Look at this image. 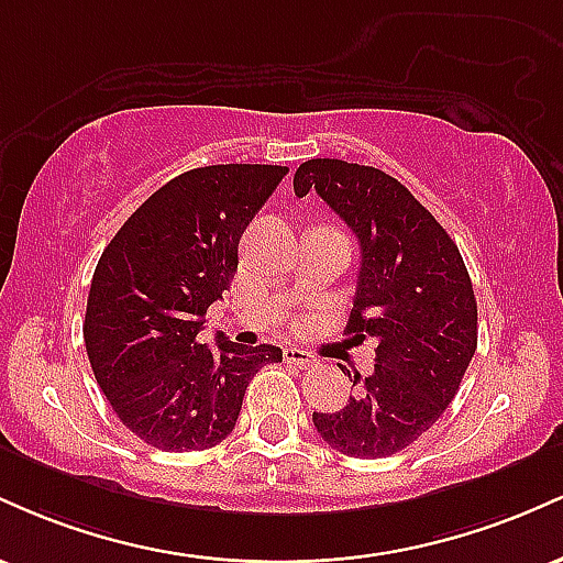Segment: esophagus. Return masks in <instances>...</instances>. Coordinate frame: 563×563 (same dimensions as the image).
I'll list each match as a JSON object with an SVG mask.
<instances>
[{
  "label": "esophagus",
  "instance_id": "obj_1",
  "mask_svg": "<svg viewBox=\"0 0 563 563\" xmlns=\"http://www.w3.org/2000/svg\"><path fill=\"white\" fill-rule=\"evenodd\" d=\"M283 357H286L288 365L301 367V371H309V367L318 365V360H314L309 352H303V349H299V346H288L286 352H283Z\"/></svg>",
  "mask_w": 563,
  "mask_h": 563
}]
</instances>
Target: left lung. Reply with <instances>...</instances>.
Returning <instances> with one entry per match:
<instances>
[{
    "mask_svg": "<svg viewBox=\"0 0 563 563\" xmlns=\"http://www.w3.org/2000/svg\"><path fill=\"white\" fill-rule=\"evenodd\" d=\"M294 190L318 192L357 238L363 262L344 333L352 344L376 341L371 376L354 373L357 394L312 423L349 457H389L429 431L461 389L476 352L468 269L431 211L386 172L312 158L296 169Z\"/></svg>",
    "mask_w": 563,
    "mask_h": 563,
    "instance_id": "1",
    "label": "left lung"
}]
</instances>
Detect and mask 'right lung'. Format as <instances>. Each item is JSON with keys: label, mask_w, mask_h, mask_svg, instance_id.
I'll list each match as a JSON object with an SVG mask.
<instances>
[{"label": "right lung", "mask_w": 563, "mask_h": 563, "mask_svg": "<svg viewBox=\"0 0 563 563\" xmlns=\"http://www.w3.org/2000/svg\"><path fill=\"white\" fill-rule=\"evenodd\" d=\"M288 166L217 164L158 187L106 245L92 275L84 344L119 421L156 450L214 448L243 394L280 346L198 344L206 309L238 273V243Z\"/></svg>", "instance_id": "right-lung-1"}]
</instances>
